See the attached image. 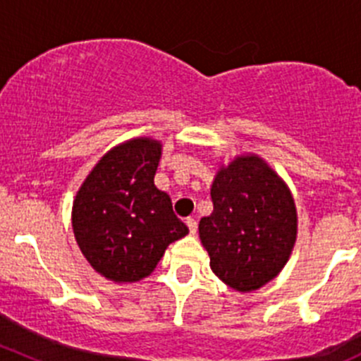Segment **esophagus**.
Instances as JSON below:
<instances>
[{"mask_svg":"<svg viewBox=\"0 0 361 361\" xmlns=\"http://www.w3.org/2000/svg\"><path fill=\"white\" fill-rule=\"evenodd\" d=\"M185 224H187L188 231H190L192 235H194L195 232H197V221H195L194 218H187V221H185Z\"/></svg>","mask_w":361,"mask_h":361,"instance_id":"34e87169","label":"esophagus"}]
</instances>
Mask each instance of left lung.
I'll use <instances>...</instances> for the list:
<instances>
[{
  "label": "left lung",
  "instance_id": "8db88e82",
  "mask_svg": "<svg viewBox=\"0 0 361 361\" xmlns=\"http://www.w3.org/2000/svg\"><path fill=\"white\" fill-rule=\"evenodd\" d=\"M211 201L213 213L199 221L211 271L241 293L272 281L297 241V207L288 185L264 159L243 154L218 169Z\"/></svg>",
  "mask_w": 361,
  "mask_h": 361
}]
</instances>
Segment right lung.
I'll list each match as a JSON object with an SVG mask.
<instances>
[{
	"label": "right lung",
	"instance_id": "add662e5",
	"mask_svg": "<svg viewBox=\"0 0 361 361\" xmlns=\"http://www.w3.org/2000/svg\"><path fill=\"white\" fill-rule=\"evenodd\" d=\"M162 143L133 137L92 167L73 201L76 245L90 267L115 283H136L155 271L171 243L188 228L171 197L154 183Z\"/></svg>",
	"mask_w": 361,
	"mask_h": 361
}]
</instances>
